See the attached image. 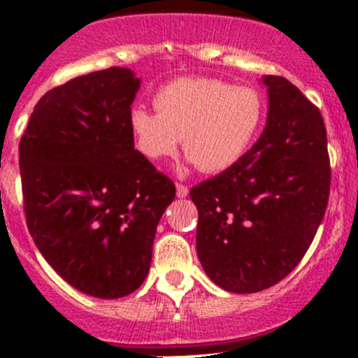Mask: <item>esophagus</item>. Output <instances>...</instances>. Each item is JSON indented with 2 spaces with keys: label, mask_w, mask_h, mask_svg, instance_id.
<instances>
[{
  "label": "esophagus",
  "mask_w": 358,
  "mask_h": 358,
  "mask_svg": "<svg viewBox=\"0 0 358 358\" xmlns=\"http://www.w3.org/2000/svg\"><path fill=\"white\" fill-rule=\"evenodd\" d=\"M176 196L178 197L189 196V187L183 185V183H176Z\"/></svg>",
  "instance_id": "34e87169"
}]
</instances>
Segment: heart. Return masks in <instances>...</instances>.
<instances>
[{
  "label": "heart",
  "mask_w": 358,
  "mask_h": 358,
  "mask_svg": "<svg viewBox=\"0 0 358 358\" xmlns=\"http://www.w3.org/2000/svg\"><path fill=\"white\" fill-rule=\"evenodd\" d=\"M157 112L136 107L129 128L138 152L149 161L173 156L183 142L190 161L204 173H220L244 157L265 122V100L251 86L216 78H178L154 95Z\"/></svg>",
  "instance_id": "1"
}]
</instances>
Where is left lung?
<instances>
[{
    "instance_id": "left-lung-1",
    "label": "left lung",
    "mask_w": 358,
    "mask_h": 358,
    "mask_svg": "<svg viewBox=\"0 0 358 358\" xmlns=\"http://www.w3.org/2000/svg\"><path fill=\"white\" fill-rule=\"evenodd\" d=\"M268 117L237 164L192 187L197 255L230 292L280 282L308 251L326 215L331 164L320 110L282 76H266Z\"/></svg>"
}]
</instances>
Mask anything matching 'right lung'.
I'll return each mask as SVG.
<instances>
[{
  "label": "right lung",
  "instance_id": "add662e5",
  "mask_svg": "<svg viewBox=\"0 0 358 358\" xmlns=\"http://www.w3.org/2000/svg\"><path fill=\"white\" fill-rule=\"evenodd\" d=\"M140 79L109 67L50 90L20 138L25 222L39 252L78 291L115 299L142 286L175 183L135 149Z\"/></svg>",
  "mask_w": 358,
  "mask_h": 358
}]
</instances>
